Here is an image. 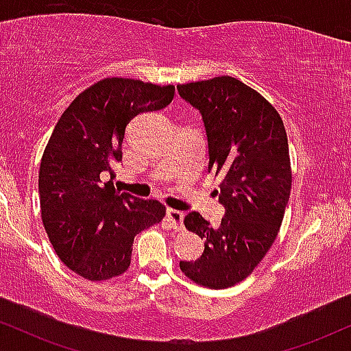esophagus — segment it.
<instances>
[{"label":"esophagus","mask_w":351,"mask_h":351,"mask_svg":"<svg viewBox=\"0 0 351 351\" xmlns=\"http://www.w3.org/2000/svg\"><path fill=\"white\" fill-rule=\"evenodd\" d=\"M167 217H168V221H170V223H171L173 229H176V231H181V229H183L184 213L176 211V209H168Z\"/></svg>","instance_id":"34e87169"}]
</instances>
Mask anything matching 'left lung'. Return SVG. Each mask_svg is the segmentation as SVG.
<instances>
[{
    "mask_svg": "<svg viewBox=\"0 0 351 351\" xmlns=\"http://www.w3.org/2000/svg\"><path fill=\"white\" fill-rule=\"evenodd\" d=\"M201 112L209 145V171L221 176V226L199 213L184 216L188 231L204 239L198 261H181L188 279L208 289L243 282L276 241L292 186L284 122L267 99L231 75L178 86Z\"/></svg>",
    "mask_w": 351,
    "mask_h": 351,
    "instance_id": "1",
    "label": "left lung"
}]
</instances>
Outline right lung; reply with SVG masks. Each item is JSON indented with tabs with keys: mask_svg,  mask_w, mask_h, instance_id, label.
<instances>
[{
	"mask_svg": "<svg viewBox=\"0 0 351 351\" xmlns=\"http://www.w3.org/2000/svg\"><path fill=\"white\" fill-rule=\"evenodd\" d=\"M173 97L171 84L107 77L72 100L52 130L39 167L43 224L59 259L84 279L122 276L135 236L165 217L160 201L117 191L108 175L122 160L128 122Z\"/></svg>",
	"mask_w": 351,
	"mask_h": 351,
	"instance_id": "1",
	"label": "right lung"
}]
</instances>
